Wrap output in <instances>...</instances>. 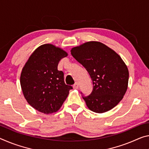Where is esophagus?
Segmentation results:
<instances>
[{"label":"esophagus","instance_id":"34e87169","mask_svg":"<svg viewBox=\"0 0 149 149\" xmlns=\"http://www.w3.org/2000/svg\"><path fill=\"white\" fill-rule=\"evenodd\" d=\"M73 87H74V89H78V87H79V84L77 83H75L74 84V86H73Z\"/></svg>","mask_w":149,"mask_h":149}]
</instances>
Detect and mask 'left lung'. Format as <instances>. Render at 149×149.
Returning <instances> with one entry per match:
<instances>
[{"label":"left lung","instance_id":"obj_1","mask_svg":"<svg viewBox=\"0 0 149 149\" xmlns=\"http://www.w3.org/2000/svg\"><path fill=\"white\" fill-rule=\"evenodd\" d=\"M71 54L86 68L93 81L89 95H82L89 109L101 113L115 107L123 97L128 86L129 71L121 58L99 42L75 47Z\"/></svg>","mask_w":149,"mask_h":149}]
</instances>
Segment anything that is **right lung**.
Returning a JSON list of instances; mask_svg holds the SVG:
<instances>
[{
    "mask_svg": "<svg viewBox=\"0 0 149 149\" xmlns=\"http://www.w3.org/2000/svg\"><path fill=\"white\" fill-rule=\"evenodd\" d=\"M68 54L52 44L38 47L26 63L20 75V85L28 103L40 112H56L72 89L66 85L63 72L58 70L61 59Z\"/></svg>",
    "mask_w": 149,
    "mask_h": 149,
    "instance_id": "obj_1",
    "label": "right lung"
}]
</instances>
